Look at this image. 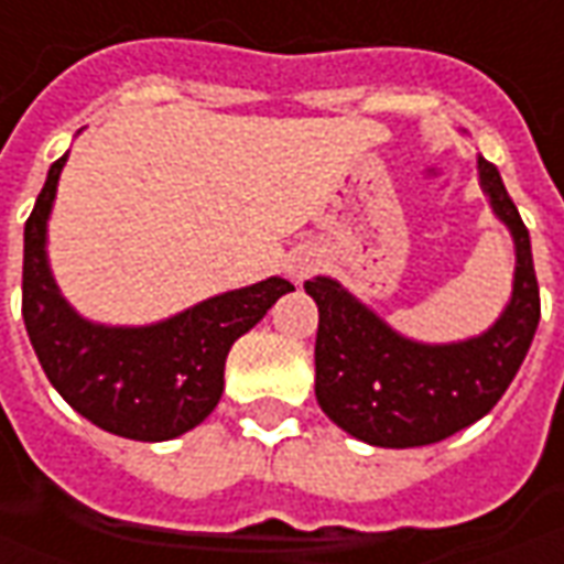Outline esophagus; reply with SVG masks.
<instances>
[{
	"label": "esophagus",
	"instance_id": "obj_1",
	"mask_svg": "<svg viewBox=\"0 0 564 564\" xmlns=\"http://www.w3.org/2000/svg\"><path fill=\"white\" fill-rule=\"evenodd\" d=\"M293 278H295V281L307 278V265H302V262H299V265H293Z\"/></svg>",
	"mask_w": 564,
	"mask_h": 564
}]
</instances>
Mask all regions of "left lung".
<instances>
[{"label":"left lung","mask_w":564,"mask_h":564,"mask_svg":"<svg viewBox=\"0 0 564 564\" xmlns=\"http://www.w3.org/2000/svg\"><path fill=\"white\" fill-rule=\"evenodd\" d=\"M480 186L498 220L513 235V293L492 329L459 344H420L383 319L332 278L305 281L317 302V402L332 423L375 447H425L477 423L517 378L541 319L532 241L520 210L484 156Z\"/></svg>","instance_id":"8db88e82"}]
</instances>
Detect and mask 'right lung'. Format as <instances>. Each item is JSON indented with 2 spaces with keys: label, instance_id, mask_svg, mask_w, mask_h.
I'll return each instance as SVG.
<instances>
[{
  "label": "right lung",
  "instance_id": "obj_1",
  "mask_svg": "<svg viewBox=\"0 0 564 564\" xmlns=\"http://www.w3.org/2000/svg\"><path fill=\"white\" fill-rule=\"evenodd\" d=\"M66 156L51 165L23 229V323L54 390L80 416L132 441H169L217 408L226 356L283 293L269 278L214 295L153 326H99L78 317L47 265V217Z\"/></svg>",
  "mask_w": 564,
  "mask_h": 564
}]
</instances>
